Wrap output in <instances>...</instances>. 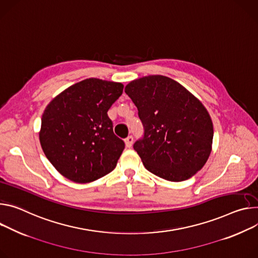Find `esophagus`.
Masks as SVG:
<instances>
[{"mask_svg":"<svg viewBox=\"0 0 258 258\" xmlns=\"http://www.w3.org/2000/svg\"><path fill=\"white\" fill-rule=\"evenodd\" d=\"M124 142H125V146H126L127 148H131L132 145H133V142H134V138H133L132 136H128V137L124 140Z\"/></svg>","mask_w":258,"mask_h":258,"instance_id":"1","label":"esophagus"}]
</instances>
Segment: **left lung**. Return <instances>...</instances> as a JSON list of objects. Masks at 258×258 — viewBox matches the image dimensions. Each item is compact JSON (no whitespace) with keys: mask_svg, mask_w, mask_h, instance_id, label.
Returning <instances> with one entry per match:
<instances>
[{"mask_svg":"<svg viewBox=\"0 0 258 258\" xmlns=\"http://www.w3.org/2000/svg\"><path fill=\"white\" fill-rule=\"evenodd\" d=\"M124 91L144 126V136L134 149L145 168L173 182L197 174L207 162L213 142L212 119L201 101L162 75L136 79Z\"/></svg>","mask_w":258,"mask_h":258,"instance_id":"8db88e82","label":"left lung"}]
</instances>
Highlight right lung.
<instances>
[{
	"instance_id": "1",
	"label": "right lung",
	"mask_w": 258,
	"mask_h": 258,
	"mask_svg": "<svg viewBox=\"0 0 258 258\" xmlns=\"http://www.w3.org/2000/svg\"><path fill=\"white\" fill-rule=\"evenodd\" d=\"M122 91V83L88 78L64 89L45 108L41 147L67 179L89 183L115 169L124 142L114 135L107 112Z\"/></svg>"
}]
</instances>
